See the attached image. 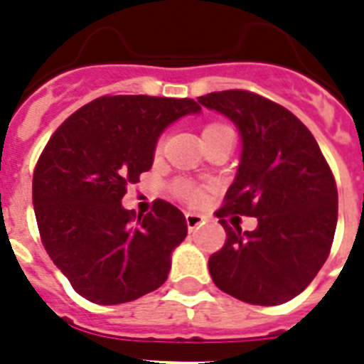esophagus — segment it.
<instances>
[{"label": "esophagus", "mask_w": 364, "mask_h": 364, "mask_svg": "<svg viewBox=\"0 0 364 364\" xmlns=\"http://www.w3.org/2000/svg\"><path fill=\"white\" fill-rule=\"evenodd\" d=\"M185 221H187L188 230H194V228L202 227V225L208 221V217L200 215V213H187V215H185Z\"/></svg>", "instance_id": "esophagus-1"}]
</instances>
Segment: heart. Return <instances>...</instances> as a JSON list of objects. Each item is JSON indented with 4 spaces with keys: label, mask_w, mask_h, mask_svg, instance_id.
Segmentation results:
<instances>
[{
    "label": "heart",
    "mask_w": 364,
    "mask_h": 364,
    "mask_svg": "<svg viewBox=\"0 0 364 364\" xmlns=\"http://www.w3.org/2000/svg\"><path fill=\"white\" fill-rule=\"evenodd\" d=\"M221 128H227V126L219 124V122H211V124L204 126V130H202V139H204L208 134H211V132L221 130ZM160 149H162V137L156 141L154 153H160ZM173 193H176L177 198L185 200V202L191 205H200L205 200V188L200 187V185H194V183L191 181H177L176 185H173Z\"/></svg>",
    "instance_id": "obj_1"
}]
</instances>
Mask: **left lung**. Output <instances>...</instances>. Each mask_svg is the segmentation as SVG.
I'll return each instance as SVG.
<instances>
[{
	"instance_id": "left-lung-1",
	"label": "left lung",
	"mask_w": 364,
	"mask_h": 364,
	"mask_svg": "<svg viewBox=\"0 0 364 364\" xmlns=\"http://www.w3.org/2000/svg\"><path fill=\"white\" fill-rule=\"evenodd\" d=\"M198 102L238 126L243 145L236 179L215 211L227 242L208 262L213 283L247 304H283L310 285L331 253L338 221L331 166L311 132L272 100L223 90ZM228 215L257 216L259 225L242 233Z\"/></svg>"
}]
</instances>
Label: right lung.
I'll use <instances>...</instances> for the list:
<instances>
[{
	"label": "right lung",
	"mask_w": 364,
	"mask_h": 364,
	"mask_svg": "<svg viewBox=\"0 0 364 364\" xmlns=\"http://www.w3.org/2000/svg\"><path fill=\"white\" fill-rule=\"evenodd\" d=\"M198 111L191 98L102 96L50 136L31 185L37 228L82 299L122 304L168 279L171 251L187 236L185 215L154 200L153 211L136 219L121 200L151 170L166 126Z\"/></svg>",
	"instance_id": "right-lung-1"
}]
</instances>
